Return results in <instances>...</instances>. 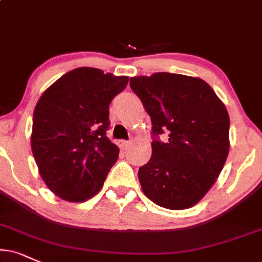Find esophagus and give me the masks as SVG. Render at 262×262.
Segmentation results:
<instances>
[{
    "mask_svg": "<svg viewBox=\"0 0 262 262\" xmlns=\"http://www.w3.org/2000/svg\"><path fill=\"white\" fill-rule=\"evenodd\" d=\"M128 146H130V142L128 141H119V147L121 149H126V148H128Z\"/></svg>",
    "mask_w": 262,
    "mask_h": 262,
    "instance_id": "esophagus-1",
    "label": "esophagus"
}]
</instances>
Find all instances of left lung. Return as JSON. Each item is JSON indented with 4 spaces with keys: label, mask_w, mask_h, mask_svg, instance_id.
Instances as JSON below:
<instances>
[{
    "label": "left lung",
    "mask_w": 262,
    "mask_h": 262,
    "mask_svg": "<svg viewBox=\"0 0 262 262\" xmlns=\"http://www.w3.org/2000/svg\"><path fill=\"white\" fill-rule=\"evenodd\" d=\"M130 87L151 120V157L138 170L142 190L171 210L195 205L220 175L230 150V116L214 90L199 77L154 73ZM167 132L169 140L159 135Z\"/></svg>",
    "instance_id": "obj_1"
}]
</instances>
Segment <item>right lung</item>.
Listing matches in <instances>:
<instances>
[{"mask_svg": "<svg viewBox=\"0 0 262 262\" xmlns=\"http://www.w3.org/2000/svg\"><path fill=\"white\" fill-rule=\"evenodd\" d=\"M127 76L76 68L42 93L32 116L31 150L42 180L59 198L85 202L101 190L119 148L106 137L109 104Z\"/></svg>", "mask_w": 262, "mask_h": 262, "instance_id": "add662e5", "label": "right lung"}]
</instances>
